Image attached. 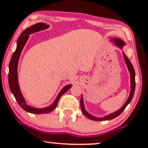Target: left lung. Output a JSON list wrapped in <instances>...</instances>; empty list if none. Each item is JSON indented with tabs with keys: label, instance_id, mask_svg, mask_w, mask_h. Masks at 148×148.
Instances as JSON below:
<instances>
[{
	"label": "left lung",
	"instance_id": "1",
	"mask_svg": "<svg viewBox=\"0 0 148 148\" xmlns=\"http://www.w3.org/2000/svg\"><path fill=\"white\" fill-rule=\"evenodd\" d=\"M114 40V41L115 45L118 46L119 47L121 48V49H122L123 46L125 45V43H124L123 41H121V40H119V39H114V40ZM123 58H124V59H125L126 64L128 67V69L129 70V72H130V75H131V93H130V95H129V97L128 98V99L127 100L126 103H125V104H124V105L120 108V110H118V111H116V112L111 114H110V115L105 116V117H104V118H99L94 117V116L90 115V114L88 113L85 110L84 107V104H83V99H82V97H81V107L82 112V113L84 114V116H86V117H88L90 119H91V120H92L105 121V120H112V119L115 118L117 117V116H118L121 112H123L124 110H125V108H126L127 106V105L131 101L132 99H133V95H134V90H135V72H134V67L133 66V65H132L131 61L129 60L128 57L124 53H123Z\"/></svg>",
	"mask_w": 148,
	"mask_h": 148
}]
</instances>
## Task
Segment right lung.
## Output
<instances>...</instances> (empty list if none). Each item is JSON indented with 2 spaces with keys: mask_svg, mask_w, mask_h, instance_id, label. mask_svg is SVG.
Returning a JSON list of instances; mask_svg holds the SVG:
<instances>
[{
  "mask_svg": "<svg viewBox=\"0 0 148 148\" xmlns=\"http://www.w3.org/2000/svg\"><path fill=\"white\" fill-rule=\"evenodd\" d=\"M49 27V25H46L44 23H38L37 24L34 25L32 27L27 28L21 33V34L18 38L17 41V48L16 50L13 53L11 60H10L9 64V73H8V82L10 90H11L13 95H14L15 99L23 110H25L27 112L32 114H43V113H49L53 110L56 108L58 104V102L60 98L63 95L65 92H66L72 86L71 84L67 85L63 89L61 90V92L59 93V94L57 96L56 100L54 101L53 104L49 106L48 107L44 108H33L30 106L28 105L23 98L21 92L20 91L19 84H18V79H17V64L19 61V56L21 53L23 47L25 45L26 42L28 40L29 35L31 34L35 33L38 31H41L42 30L45 29Z\"/></svg>",
  "mask_w": 148,
  "mask_h": 148,
  "instance_id": "1",
  "label": "right lung"
}]
</instances>
